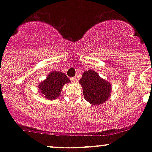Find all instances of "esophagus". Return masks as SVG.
Wrapping results in <instances>:
<instances>
[{
  "label": "esophagus",
  "instance_id": "obj_1",
  "mask_svg": "<svg viewBox=\"0 0 152 152\" xmlns=\"http://www.w3.org/2000/svg\"><path fill=\"white\" fill-rule=\"evenodd\" d=\"M70 81H71L72 82H73V83H76V82H77V78L76 77L70 78Z\"/></svg>",
  "mask_w": 152,
  "mask_h": 152
}]
</instances>
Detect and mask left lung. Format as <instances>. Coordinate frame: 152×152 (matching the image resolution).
Segmentation results:
<instances>
[{"label":"left lung","mask_w":152,"mask_h":152,"mask_svg":"<svg viewBox=\"0 0 152 152\" xmlns=\"http://www.w3.org/2000/svg\"><path fill=\"white\" fill-rule=\"evenodd\" d=\"M79 83L83 88L84 97L91 104H101L110 97L111 85L102 79L94 70L84 72Z\"/></svg>","instance_id":"left-lung-1"}]
</instances>
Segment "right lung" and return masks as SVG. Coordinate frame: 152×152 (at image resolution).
I'll return each mask as SVG.
<instances>
[{
	"label": "right lung",
	"mask_w": 152,
	"mask_h": 152,
	"mask_svg": "<svg viewBox=\"0 0 152 152\" xmlns=\"http://www.w3.org/2000/svg\"><path fill=\"white\" fill-rule=\"evenodd\" d=\"M69 82L70 79L65 73L53 71L49 73L45 81L39 84V91L45 99L53 100L59 96L63 85Z\"/></svg>",
	"instance_id": "right-lung-1"
}]
</instances>
